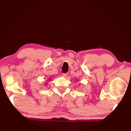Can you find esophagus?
Wrapping results in <instances>:
<instances>
[{"label":"esophagus","instance_id":"1","mask_svg":"<svg viewBox=\"0 0 131 131\" xmlns=\"http://www.w3.org/2000/svg\"><path fill=\"white\" fill-rule=\"evenodd\" d=\"M62 76H63V77H64V78H66V77L68 76V73H63V74H62Z\"/></svg>","mask_w":131,"mask_h":131}]
</instances>
